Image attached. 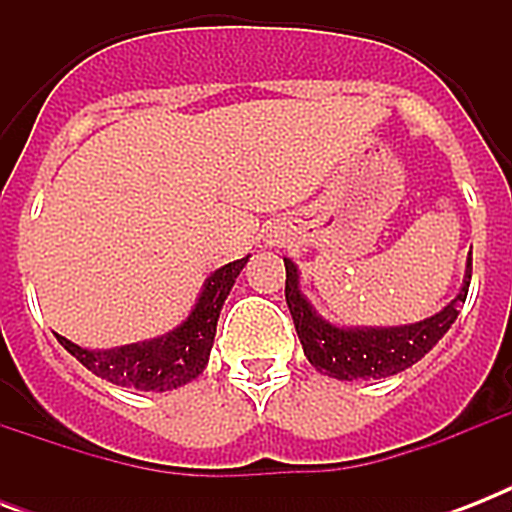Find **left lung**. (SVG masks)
Masks as SVG:
<instances>
[{
  "label": "left lung",
  "instance_id": "left-lung-1",
  "mask_svg": "<svg viewBox=\"0 0 512 512\" xmlns=\"http://www.w3.org/2000/svg\"><path fill=\"white\" fill-rule=\"evenodd\" d=\"M287 268V305L295 321L297 337L316 372L335 380H380L414 366L425 353L436 348V342L449 332L460 305L465 303L473 273V257L465 263L460 292L438 313L428 319L401 324V327H337L327 321L300 289L297 265L284 257Z\"/></svg>",
  "mask_w": 512,
  "mask_h": 512
}]
</instances>
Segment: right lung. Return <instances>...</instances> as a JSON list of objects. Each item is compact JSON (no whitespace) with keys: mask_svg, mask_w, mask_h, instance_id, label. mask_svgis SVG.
Listing matches in <instances>:
<instances>
[{"mask_svg":"<svg viewBox=\"0 0 512 512\" xmlns=\"http://www.w3.org/2000/svg\"><path fill=\"white\" fill-rule=\"evenodd\" d=\"M247 260L249 255L209 273L191 313L164 335L106 350L82 348L63 335L55 337L79 364L98 374L100 380L114 382L119 388L156 390V393L183 388L207 369L225 297L231 295L236 276Z\"/></svg>","mask_w":512,"mask_h":512,"instance_id":"add662e5","label":"right lung"}]
</instances>
